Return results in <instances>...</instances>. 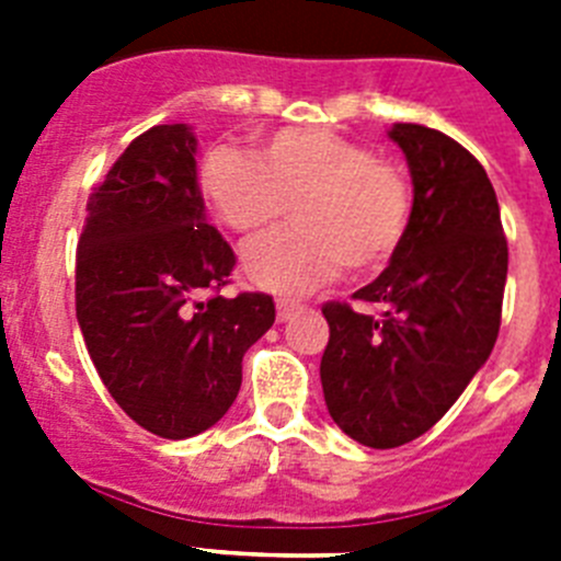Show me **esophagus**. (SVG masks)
I'll return each instance as SVG.
<instances>
[{
	"mask_svg": "<svg viewBox=\"0 0 561 561\" xmlns=\"http://www.w3.org/2000/svg\"><path fill=\"white\" fill-rule=\"evenodd\" d=\"M297 309H300V304H295V300H277V323H286Z\"/></svg>",
	"mask_w": 561,
	"mask_h": 561,
	"instance_id": "esophagus-1",
	"label": "esophagus"
}]
</instances>
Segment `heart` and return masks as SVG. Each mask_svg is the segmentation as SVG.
Wrapping results in <instances>:
<instances>
[{
    "mask_svg": "<svg viewBox=\"0 0 561 561\" xmlns=\"http://www.w3.org/2000/svg\"><path fill=\"white\" fill-rule=\"evenodd\" d=\"M199 182L238 236L264 230L291 205L295 227L255 238L241 257L247 280L280 297L320 289L342 266L362 275L385 270L413 221L408 173L329 128L275 131L255 157L213 148Z\"/></svg>",
    "mask_w": 561,
    "mask_h": 561,
    "instance_id": "obj_1",
    "label": "heart"
}]
</instances>
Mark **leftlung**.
I'll return each instance as SVG.
<instances>
[{"label":"left lung","mask_w":561,"mask_h":561,"mask_svg":"<svg viewBox=\"0 0 561 561\" xmlns=\"http://www.w3.org/2000/svg\"><path fill=\"white\" fill-rule=\"evenodd\" d=\"M390 140L408 157L413 221L388 270L356 300L325 304L320 362L325 408L365 447L393 449L427 433L492 354L503 311L508 244L483 165L460 142L415 123Z\"/></svg>","instance_id":"obj_1"}]
</instances>
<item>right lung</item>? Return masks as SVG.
<instances>
[{
	"label": "right lung",
	"mask_w": 561,
	"mask_h": 561,
	"mask_svg": "<svg viewBox=\"0 0 561 561\" xmlns=\"http://www.w3.org/2000/svg\"><path fill=\"white\" fill-rule=\"evenodd\" d=\"M76 314L112 399L148 433L210 430L241 390V359L275 323L270 295L219 291L236 266L207 225L187 123L128 142L87 205Z\"/></svg>",
	"instance_id": "1"
}]
</instances>
